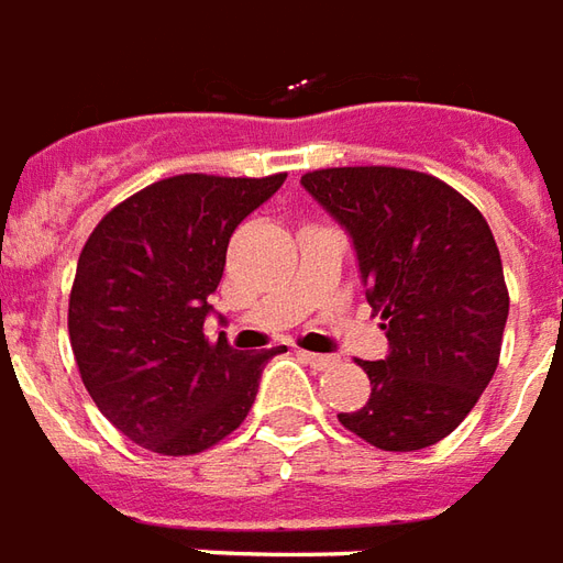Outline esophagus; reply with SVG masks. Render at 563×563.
Here are the masks:
<instances>
[{
	"label": "esophagus",
	"instance_id": "esophagus-1",
	"mask_svg": "<svg viewBox=\"0 0 563 563\" xmlns=\"http://www.w3.org/2000/svg\"><path fill=\"white\" fill-rule=\"evenodd\" d=\"M299 356H302V360H306V363H309V366H314V368H332V366H335V356H330V354H311V351H299Z\"/></svg>",
	"mask_w": 563,
	"mask_h": 563
}]
</instances>
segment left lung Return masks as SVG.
<instances>
[{
  "mask_svg": "<svg viewBox=\"0 0 563 563\" xmlns=\"http://www.w3.org/2000/svg\"><path fill=\"white\" fill-rule=\"evenodd\" d=\"M302 188L354 245L389 351L363 363L372 396L344 429L389 453L438 444L465 420L498 368L510 314L498 245L474 203L401 167H330Z\"/></svg>",
  "mask_w": 563,
  "mask_h": 563,
  "instance_id": "left-lung-1",
  "label": "left lung"
}]
</instances>
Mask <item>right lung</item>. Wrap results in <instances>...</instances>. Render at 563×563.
<instances>
[{
	"label": "right lung",
	"instance_id": "add662e5",
	"mask_svg": "<svg viewBox=\"0 0 563 563\" xmlns=\"http://www.w3.org/2000/svg\"><path fill=\"white\" fill-rule=\"evenodd\" d=\"M285 179H162L86 240L68 302L71 351L98 411L134 444L164 455L219 444L252 411L266 363L287 351L242 354L203 335L233 231Z\"/></svg>",
	"mask_w": 563,
	"mask_h": 563
}]
</instances>
